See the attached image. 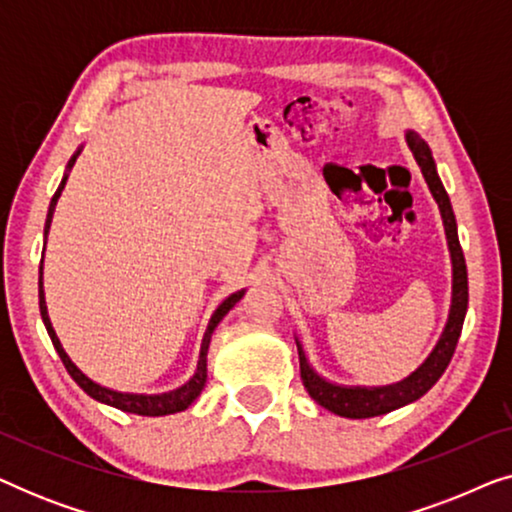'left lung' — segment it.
Masks as SVG:
<instances>
[{"label": "left lung", "mask_w": 512, "mask_h": 512, "mask_svg": "<svg viewBox=\"0 0 512 512\" xmlns=\"http://www.w3.org/2000/svg\"><path fill=\"white\" fill-rule=\"evenodd\" d=\"M405 142H408L417 165L422 167L426 184H429V191L433 195V200L438 202L440 216H443L447 249H450V258H452V305H450V314H447L443 335H440V340L436 342V347H433V352L426 356V361L415 370V373L405 377V380L396 384H387V387H345V384H333L324 380V377L310 366V361H307V356L303 352V345H300V340H296L298 359H300V377H303L307 394H310L321 408L349 419L387 415L391 410L403 408V405L422 398L426 391L440 380V375L445 373V368L450 366V359L454 354V347H457L459 342L461 326H464V317L468 310V272H466L464 251H461V244H459L457 219H454L450 198H447L443 181L438 177L436 160L431 156L429 144H426L415 130L405 132Z\"/></svg>", "instance_id": "1"}]
</instances>
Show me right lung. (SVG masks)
Instances as JSON below:
<instances>
[{"mask_svg":"<svg viewBox=\"0 0 512 512\" xmlns=\"http://www.w3.org/2000/svg\"><path fill=\"white\" fill-rule=\"evenodd\" d=\"M81 149L74 153L72 160L67 163V172L65 177H62L58 191H55L51 205H48V216H46V226H44V237L48 235V230H51V221H53V212H55V205H58V198L62 195V188L67 184V177H69V170H72L76 158H79ZM46 249V244H44ZM244 291H235L230 293V296L223 300V303L216 307L212 319H209V326L205 331V338H202V345H200V359H198V368H195V373L191 380L186 384H181L179 389H172V391H165V394H125V391H114V389H107L102 387V384H97L90 380L86 373H81L79 368H76V363L69 359L65 349H62L58 335L53 331V324L51 319H48V310H46V298H44V261L39 263V312H41V319H44V326L48 331V338H51L55 352L65 363L67 373L72 375V380L79 384V387L86 391L90 398H95V401H100L104 405H111V408H118L123 412H132V415H144V417H163V415H174V412H181L186 410L188 405H191L195 398L200 396V391L205 389V382H207V352H209V342H212V333L214 328L219 326V321L226 317V314L233 310L235 303H240Z\"/></svg>","mask_w":512,"mask_h":512,"instance_id":"add662e5","label":"right lung"}]
</instances>
